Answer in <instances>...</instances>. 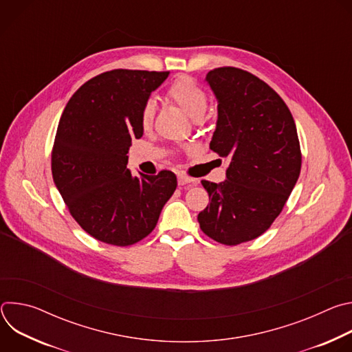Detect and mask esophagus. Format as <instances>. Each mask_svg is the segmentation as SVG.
<instances>
[{
	"label": "esophagus",
	"mask_w": 352,
	"mask_h": 352,
	"mask_svg": "<svg viewBox=\"0 0 352 352\" xmlns=\"http://www.w3.org/2000/svg\"><path fill=\"white\" fill-rule=\"evenodd\" d=\"M193 182H195V179H192V178L186 177V175H182V174L178 175V185H181V186H184V185H190V184H193Z\"/></svg>",
	"instance_id": "esophagus-1"
}]
</instances>
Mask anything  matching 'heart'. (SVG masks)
Instances as JSON below:
<instances>
[{"label":"heart","instance_id":"obj_1","mask_svg":"<svg viewBox=\"0 0 352 352\" xmlns=\"http://www.w3.org/2000/svg\"><path fill=\"white\" fill-rule=\"evenodd\" d=\"M168 98L192 120L202 118L208 110V94L193 79L181 76L173 82L167 91ZM155 104L147 102L140 111V126L147 131L152 128Z\"/></svg>","mask_w":352,"mask_h":352}]
</instances>
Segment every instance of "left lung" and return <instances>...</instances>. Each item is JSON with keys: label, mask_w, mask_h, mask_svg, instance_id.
I'll return each mask as SVG.
<instances>
[{"label": "left lung", "mask_w": 352, "mask_h": 352, "mask_svg": "<svg viewBox=\"0 0 352 352\" xmlns=\"http://www.w3.org/2000/svg\"><path fill=\"white\" fill-rule=\"evenodd\" d=\"M217 98L210 148L230 159L227 179L202 181L210 204L197 214L208 236L238 245L262 235L281 213L300 173V147L291 111L258 76L234 67L210 71Z\"/></svg>", "instance_id": "left-lung-1"}]
</instances>
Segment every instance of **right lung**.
<instances>
[{
  "mask_svg": "<svg viewBox=\"0 0 352 352\" xmlns=\"http://www.w3.org/2000/svg\"><path fill=\"white\" fill-rule=\"evenodd\" d=\"M170 72L114 69L82 85L61 116L52 155L53 179L76 223L117 246L152 232L177 188L171 171L133 177L128 150L143 135L140 111Z\"/></svg>",
  "mask_w": 352,
  "mask_h": 352,
  "instance_id": "1",
  "label": "right lung"
}]
</instances>
